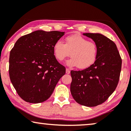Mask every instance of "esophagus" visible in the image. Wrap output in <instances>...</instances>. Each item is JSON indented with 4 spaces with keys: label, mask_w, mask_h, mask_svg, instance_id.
<instances>
[{
    "label": "esophagus",
    "mask_w": 131,
    "mask_h": 131,
    "mask_svg": "<svg viewBox=\"0 0 131 131\" xmlns=\"http://www.w3.org/2000/svg\"><path fill=\"white\" fill-rule=\"evenodd\" d=\"M66 73H67V74H70V70L69 69H66Z\"/></svg>",
    "instance_id": "34e87169"
}]
</instances>
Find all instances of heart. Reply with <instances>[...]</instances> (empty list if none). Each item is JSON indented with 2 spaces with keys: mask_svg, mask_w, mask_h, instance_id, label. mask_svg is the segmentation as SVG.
I'll use <instances>...</instances> for the list:
<instances>
[{
  "mask_svg": "<svg viewBox=\"0 0 131 131\" xmlns=\"http://www.w3.org/2000/svg\"><path fill=\"white\" fill-rule=\"evenodd\" d=\"M53 51L55 58L60 61L70 55L71 57L67 61V65L85 69L95 61L98 50L95 43L82 36L73 35L66 37L65 43L57 40L53 45Z\"/></svg>",
  "mask_w": 131,
  "mask_h": 131,
  "instance_id": "heart-1",
  "label": "heart"
}]
</instances>
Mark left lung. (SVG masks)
<instances>
[{"mask_svg":"<svg viewBox=\"0 0 131 131\" xmlns=\"http://www.w3.org/2000/svg\"><path fill=\"white\" fill-rule=\"evenodd\" d=\"M97 46L94 63L83 70L71 71L70 91L77 103L95 107L108 99L117 87L122 67V59L116 44L100 33H83Z\"/></svg>","mask_w":131,"mask_h":131,"instance_id":"8db88e82","label":"left lung"}]
</instances>
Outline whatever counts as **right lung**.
I'll use <instances>...</instances> for the list:
<instances>
[{
	"label": "right lung",
	"instance_id": "obj_1",
	"mask_svg": "<svg viewBox=\"0 0 131 131\" xmlns=\"http://www.w3.org/2000/svg\"><path fill=\"white\" fill-rule=\"evenodd\" d=\"M64 32L37 30L18 39L10 52L9 74L17 94L25 101L40 103L52 94L66 68L59 63L53 45Z\"/></svg>",
	"mask_w": 131,
	"mask_h": 131
}]
</instances>
